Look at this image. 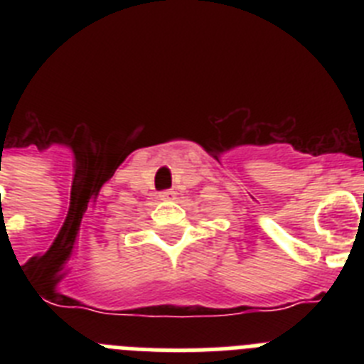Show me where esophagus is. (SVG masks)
<instances>
[{
    "label": "esophagus",
    "instance_id": "obj_1",
    "mask_svg": "<svg viewBox=\"0 0 364 364\" xmlns=\"http://www.w3.org/2000/svg\"><path fill=\"white\" fill-rule=\"evenodd\" d=\"M176 193L171 191V189H166V191H160L159 193V198L160 200H169V198H175Z\"/></svg>",
    "mask_w": 364,
    "mask_h": 364
}]
</instances>
